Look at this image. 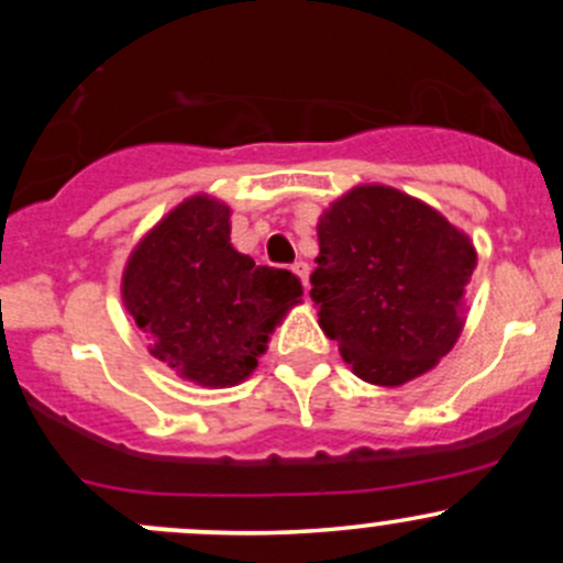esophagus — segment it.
Wrapping results in <instances>:
<instances>
[{"label":"esophagus","mask_w":563,"mask_h":563,"mask_svg":"<svg viewBox=\"0 0 563 563\" xmlns=\"http://www.w3.org/2000/svg\"><path fill=\"white\" fill-rule=\"evenodd\" d=\"M294 269V275L299 277V280H302V286H305V291H308V280H310V266L305 264V261H297V264L291 266Z\"/></svg>","instance_id":"esophagus-1"}]
</instances>
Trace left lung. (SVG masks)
<instances>
[{"mask_svg": "<svg viewBox=\"0 0 563 563\" xmlns=\"http://www.w3.org/2000/svg\"><path fill=\"white\" fill-rule=\"evenodd\" d=\"M318 323L362 382L400 387L450 354L476 250L444 214L395 187H351L318 218Z\"/></svg>", "mask_w": 563, "mask_h": 563, "instance_id": "8db88e82", "label": "left lung"}]
</instances>
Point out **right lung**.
<instances>
[{"instance_id": "obj_1", "label": "right lung", "mask_w": 563, "mask_h": 563, "mask_svg": "<svg viewBox=\"0 0 563 563\" xmlns=\"http://www.w3.org/2000/svg\"><path fill=\"white\" fill-rule=\"evenodd\" d=\"M122 302L155 360L187 382L220 389L255 371L269 334L302 302V283L234 250L231 209L192 196L130 253Z\"/></svg>"}]
</instances>
